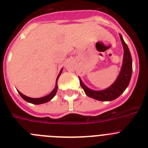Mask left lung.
Segmentation results:
<instances>
[{
    "instance_id": "8db88e82",
    "label": "left lung",
    "mask_w": 148,
    "mask_h": 148,
    "mask_svg": "<svg viewBox=\"0 0 148 148\" xmlns=\"http://www.w3.org/2000/svg\"><path fill=\"white\" fill-rule=\"evenodd\" d=\"M119 36L124 48V58H123L122 66L119 75L110 87L100 91L92 90L88 88L87 86L84 84L82 79L79 78L81 86L84 90L86 95L89 97L99 101H113L119 97L129 85L132 75V70H133L131 55L122 36L121 35H119Z\"/></svg>"
}]
</instances>
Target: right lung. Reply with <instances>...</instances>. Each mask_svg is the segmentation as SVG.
I'll list each match as a JSON object with an SVG mask.
<instances>
[{"instance_id":"right-lung-1","label":"right lung","mask_w":148,"mask_h":148,"mask_svg":"<svg viewBox=\"0 0 148 148\" xmlns=\"http://www.w3.org/2000/svg\"><path fill=\"white\" fill-rule=\"evenodd\" d=\"M61 72H62V69H61V72H60V73L58 74V77H57V79H56V87H55L54 90H53V91H52V92L49 94V95H46V96H44V97L38 98V99H33V98H29V97H28V96H26L25 95L22 94L21 92H19V91H18V93L20 94V95L22 97V99H24L26 101H27V102H29V103H32V104H44V103L48 102L49 101H50L51 99H53L55 95H56V92H57V90H58V84H57V81H58V77H59V75H60V74H61Z\"/></svg>"}]
</instances>
